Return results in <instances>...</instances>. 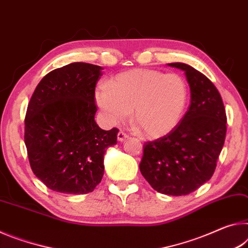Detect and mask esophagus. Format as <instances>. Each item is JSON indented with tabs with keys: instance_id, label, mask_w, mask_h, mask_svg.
<instances>
[{
	"instance_id": "1",
	"label": "esophagus",
	"mask_w": 248,
	"mask_h": 248,
	"mask_svg": "<svg viewBox=\"0 0 248 248\" xmlns=\"http://www.w3.org/2000/svg\"><path fill=\"white\" fill-rule=\"evenodd\" d=\"M128 139V135L127 134H125L124 132H119V134H117V140L119 141H124V140H126Z\"/></svg>"
}]
</instances>
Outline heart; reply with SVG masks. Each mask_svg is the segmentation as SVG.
Returning a JSON list of instances; mask_svg holds the SVG:
<instances>
[{"label": "heart", "mask_w": 248, "mask_h": 248, "mask_svg": "<svg viewBox=\"0 0 248 248\" xmlns=\"http://www.w3.org/2000/svg\"><path fill=\"white\" fill-rule=\"evenodd\" d=\"M188 100V83L180 75L154 69L122 72L95 91V102L108 123L123 122L133 109L134 124L151 140L162 139L176 129Z\"/></svg>", "instance_id": "b5f03b06"}]
</instances>
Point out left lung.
Listing matches in <instances>:
<instances>
[{"label": "left lung", "mask_w": 248, "mask_h": 248, "mask_svg": "<svg viewBox=\"0 0 248 248\" xmlns=\"http://www.w3.org/2000/svg\"><path fill=\"white\" fill-rule=\"evenodd\" d=\"M168 66L185 71L190 105L176 129L148 141L140 169L153 189L186 196L211 179L226 135V113L221 94L206 77L182 62Z\"/></svg>", "instance_id": "8db88e82"}]
</instances>
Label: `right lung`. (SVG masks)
Masks as SVG:
<instances>
[{"label":"right lung","instance_id":"add662e5","mask_svg":"<svg viewBox=\"0 0 248 248\" xmlns=\"http://www.w3.org/2000/svg\"><path fill=\"white\" fill-rule=\"evenodd\" d=\"M102 67L74 62L40 80L25 116V145L32 172L56 192H92L102 180L104 154L119 129L95 123L94 91Z\"/></svg>","mask_w":248,"mask_h":248}]
</instances>
